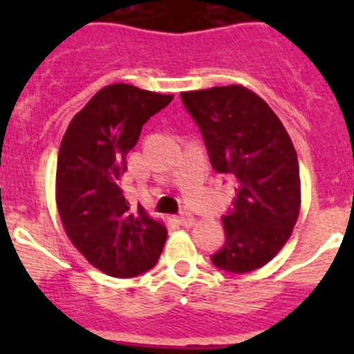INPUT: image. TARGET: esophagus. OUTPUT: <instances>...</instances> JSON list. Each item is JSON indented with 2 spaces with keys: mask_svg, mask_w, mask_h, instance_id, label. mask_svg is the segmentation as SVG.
<instances>
[{
  "mask_svg": "<svg viewBox=\"0 0 354 354\" xmlns=\"http://www.w3.org/2000/svg\"><path fill=\"white\" fill-rule=\"evenodd\" d=\"M195 216L189 214V212H183V214L179 216V223L183 225V227H193L195 225Z\"/></svg>",
  "mask_w": 354,
  "mask_h": 354,
  "instance_id": "esophagus-1",
  "label": "esophagus"
}]
</instances>
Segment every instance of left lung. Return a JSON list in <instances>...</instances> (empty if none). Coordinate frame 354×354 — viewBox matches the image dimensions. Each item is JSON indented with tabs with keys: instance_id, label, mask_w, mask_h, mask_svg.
Instances as JSON below:
<instances>
[{
	"instance_id": "obj_1",
	"label": "left lung",
	"mask_w": 354,
	"mask_h": 354,
	"mask_svg": "<svg viewBox=\"0 0 354 354\" xmlns=\"http://www.w3.org/2000/svg\"><path fill=\"white\" fill-rule=\"evenodd\" d=\"M198 124L211 165L236 177L234 211L223 216L225 246L212 264L248 273L271 261L292 234L301 207L298 154L268 102L243 84L180 93Z\"/></svg>"
}]
</instances>
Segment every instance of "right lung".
<instances>
[{
    "label": "right lung",
    "instance_id": "right-lung-1",
    "mask_svg": "<svg viewBox=\"0 0 354 354\" xmlns=\"http://www.w3.org/2000/svg\"><path fill=\"white\" fill-rule=\"evenodd\" d=\"M174 95L108 84L72 117L56 162V207L71 243L93 268L117 278L152 270L167 227L142 205L131 209L118 186L142 127Z\"/></svg>",
    "mask_w": 354,
    "mask_h": 354
}]
</instances>
